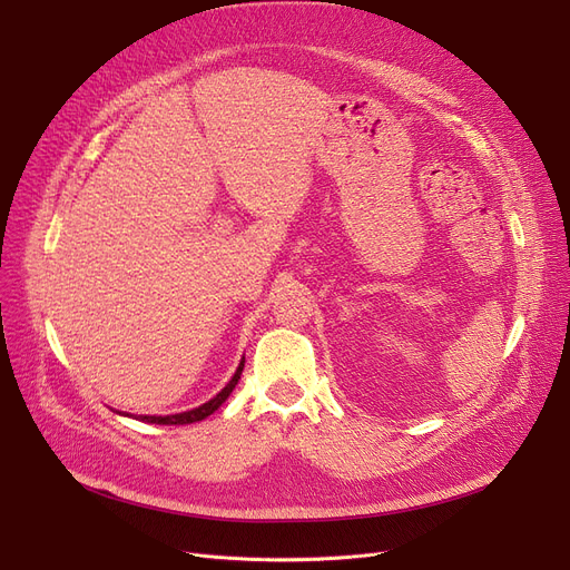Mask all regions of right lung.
<instances>
[{"instance_id": "obj_1", "label": "right lung", "mask_w": 570, "mask_h": 570, "mask_svg": "<svg viewBox=\"0 0 570 570\" xmlns=\"http://www.w3.org/2000/svg\"><path fill=\"white\" fill-rule=\"evenodd\" d=\"M243 367H245V357H243V363H239V367L235 370L233 379L226 383L224 391H222L217 397H213L209 402L200 404L198 409H191V411H185V413H175V415H142L140 421L155 423V425H189V423H198V421H203V417H207L209 413H215V411L226 402V397L233 393V387L237 385L239 374H243Z\"/></svg>"}]
</instances>
